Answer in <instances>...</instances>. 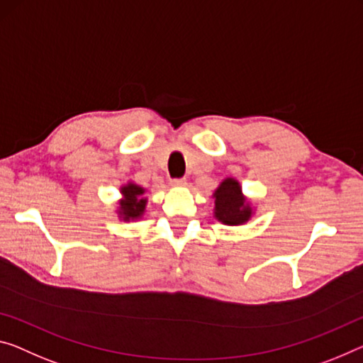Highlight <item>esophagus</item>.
Here are the masks:
<instances>
[{
	"instance_id": "1",
	"label": "esophagus",
	"mask_w": 363,
	"mask_h": 363,
	"mask_svg": "<svg viewBox=\"0 0 363 363\" xmlns=\"http://www.w3.org/2000/svg\"><path fill=\"white\" fill-rule=\"evenodd\" d=\"M170 185L175 186V188H182V186L186 185V180H185V178H172Z\"/></svg>"
}]
</instances>
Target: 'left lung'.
Masks as SVG:
<instances>
[{
	"label": "left lung",
	"mask_w": 363,
	"mask_h": 363,
	"mask_svg": "<svg viewBox=\"0 0 363 363\" xmlns=\"http://www.w3.org/2000/svg\"><path fill=\"white\" fill-rule=\"evenodd\" d=\"M214 217L225 225H243L252 219L255 209L245 196L238 180L228 177L213 193Z\"/></svg>",
	"instance_id": "obj_1"
}]
</instances>
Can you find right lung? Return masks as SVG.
I'll list each match as a JSON object with an SVG mask.
<instances>
[{
	"instance_id": "right-lung-1",
	"label": "right lung",
	"mask_w": 363,
	"mask_h": 363,
	"mask_svg": "<svg viewBox=\"0 0 363 363\" xmlns=\"http://www.w3.org/2000/svg\"><path fill=\"white\" fill-rule=\"evenodd\" d=\"M120 193L121 199L118 201V209H116L120 220L130 222L141 219L143 214L146 213L147 198L144 196L146 189L136 185V183L128 182L126 185L120 188Z\"/></svg>"
}]
</instances>
